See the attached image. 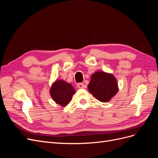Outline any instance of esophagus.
I'll list each match as a JSON object with an SVG mask.
<instances>
[{
	"label": "esophagus",
	"instance_id": "34e87169",
	"mask_svg": "<svg viewBox=\"0 0 158 158\" xmlns=\"http://www.w3.org/2000/svg\"><path fill=\"white\" fill-rule=\"evenodd\" d=\"M77 87L78 88H80V89H82V88H85V84L84 83H78L77 84Z\"/></svg>",
	"mask_w": 158,
	"mask_h": 158
}]
</instances>
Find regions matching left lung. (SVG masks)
Listing matches in <instances>:
<instances>
[{"mask_svg":"<svg viewBox=\"0 0 158 158\" xmlns=\"http://www.w3.org/2000/svg\"><path fill=\"white\" fill-rule=\"evenodd\" d=\"M88 90L102 102H107L118 92L117 82L113 75L98 71L92 74Z\"/></svg>","mask_w":158,"mask_h":158,"instance_id":"obj_1","label":"left lung"}]
</instances>
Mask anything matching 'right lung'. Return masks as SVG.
Wrapping results in <instances>:
<instances>
[{
	"mask_svg": "<svg viewBox=\"0 0 158 158\" xmlns=\"http://www.w3.org/2000/svg\"><path fill=\"white\" fill-rule=\"evenodd\" d=\"M74 93L73 85L63 80H56L50 89L52 99L62 107L66 106L70 102Z\"/></svg>",
	"mask_w": 158,
	"mask_h": 158,
	"instance_id": "1",
	"label": "right lung"
}]
</instances>
